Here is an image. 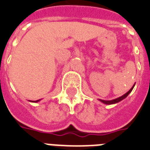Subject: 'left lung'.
Returning <instances> with one entry per match:
<instances>
[{
    "instance_id": "1",
    "label": "left lung",
    "mask_w": 150,
    "mask_h": 150,
    "mask_svg": "<svg viewBox=\"0 0 150 150\" xmlns=\"http://www.w3.org/2000/svg\"><path fill=\"white\" fill-rule=\"evenodd\" d=\"M133 88H134V86L131 88V90H129L127 93H126L125 94H123V96H121V97H120V98H116V99H114V100H100L101 101V102L106 104V105H111V104H115V103H117V102H119V101H120V100H123V99H124L125 98H127V97L128 96L129 93H131V91H132Z\"/></svg>"
}]
</instances>
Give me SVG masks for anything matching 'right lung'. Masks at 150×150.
Wrapping results in <instances>:
<instances>
[{
    "instance_id": "right-lung-1",
    "label": "right lung",
    "mask_w": 150,
    "mask_h": 150,
    "mask_svg": "<svg viewBox=\"0 0 150 150\" xmlns=\"http://www.w3.org/2000/svg\"><path fill=\"white\" fill-rule=\"evenodd\" d=\"M38 100H35V101H34V102H37V101H38Z\"/></svg>"
}]
</instances>
